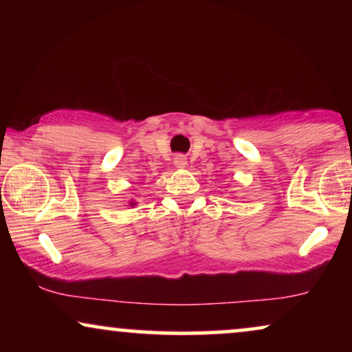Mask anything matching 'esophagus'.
Instances as JSON below:
<instances>
[{"mask_svg": "<svg viewBox=\"0 0 352 352\" xmlns=\"http://www.w3.org/2000/svg\"><path fill=\"white\" fill-rule=\"evenodd\" d=\"M173 162H175V165L177 168H186V165H187V158L184 155H176Z\"/></svg>", "mask_w": 352, "mask_h": 352, "instance_id": "obj_1", "label": "esophagus"}]
</instances>
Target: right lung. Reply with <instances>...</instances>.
<instances>
[{
  "instance_id": "right-lung-1",
  "label": "right lung",
  "mask_w": 352,
  "mask_h": 352,
  "mask_svg": "<svg viewBox=\"0 0 352 352\" xmlns=\"http://www.w3.org/2000/svg\"><path fill=\"white\" fill-rule=\"evenodd\" d=\"M129 205H134V204H133V201H131V204H129Z\"/></svg>"
}]
</instances>
